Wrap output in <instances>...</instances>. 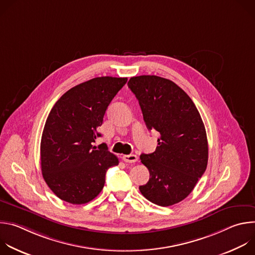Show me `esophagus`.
<instances>
[{"label": "esophagus", "instance_id": "34e87169", "mask_svg": "<svg viewBox=\"0 0 255 255\" xmlns=\"http://www.w3.org/2000/svg\"><path fill=\"white\" fill-rule=\"evenodd\" d=\"M122 159L125 161V162H128V163H134L138 160V157L137 155L135 154H129V155H123L122 156Z\"/></svg>", "mask_w": 255, "mask_h": 255}]
</instances>
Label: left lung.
I'll return each instance as SVG.
<instances>
[{
	"label": "left lung",
	"instance_id": "left-lung-1",
	"mask_svg": "<svg viewBox=\"0 0 255 255\" xmlns=\"http://www.w3.org/2000/svg\"><path fill=\"white\" fill-rule=\"evenodd\" d=\"M128 87L146 127L160 134L155 151L140 155L150 177L139 190L158 206L177 204L192 193L207 168L208 140L201 115L185 91L167 79L133 77Z\"/></svg>",
	"mask_w": 255,
	"mask_h": 255
}]
</instances>
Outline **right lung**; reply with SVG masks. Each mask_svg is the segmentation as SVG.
<instances>
[{
  "instance_id": "1",
  "label": "right lung",
  "mask_w": 255,
  "mask_h": 255,
  "mask_svg": "<svg viewBox=\"0 0 255 255\" xmlns=\"http://www.w3.org/2000/svg\"><path fill=\"white\" fill-rule=\"evenodd\" d=\"M127 78L101 77L68 90L52 107L40 144L41 170L49 189L62 201L82 205L103 190L109 167L118 158L100 137L107 108Z\"/></svg>"
}]
</instances>
